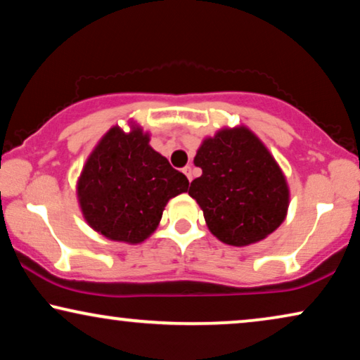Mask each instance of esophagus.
<instances>
[{
	"label": "esophagus",
	"instance_id": "1",
	"mask_svg": "<svg viewBox=\"0 0 360 360\" xmlns=\"http://www.w3.org/2000/svg\"><path fill=\"white\" fill-rule=\"evenodd\" d=\"M183 172H184L186 176H188V179H189V181H193V167H191V166H186L184 169H183Z\"/></svg>",
	"mask_w": 360,
	"mask_h": 360
}]
</instances>
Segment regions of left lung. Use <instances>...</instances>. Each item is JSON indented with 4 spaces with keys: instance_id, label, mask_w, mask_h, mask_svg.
I'll return each mask as SVG.
<instances>
[{
    "instance_id": "left-lung-1",
    "label": "left lung",
    "mask_w": 360,
    "mask_h": 360,
    "mask_svg": "<svg viewBox=\"0 0 360 360\" xmlns=\"http://www.w3.org/2000/svg\"><path fill=\"white\" fill-rule=\"evenodd\" d=\"M194 165L202 169V176L191 183L189 195L198 200L209 230L219 240L250 245L285 220V176L250 130H222L207 138Z\"/></svg>"
}]
</instances>
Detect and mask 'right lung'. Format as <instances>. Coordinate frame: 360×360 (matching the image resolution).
<instances>
[{
	"mask_svg": "<svg viewBox=\"0 0 360 360\" xmlns=\"http://www.w3.org/2000/svg\"><path fill=\"white\" fill-rule=\"evenodd\" d=\"M140 128H112L85 162L79 200L90 227L107 238L140 243L160 224L167 200L189 181L148 145Z\"/></svg>",
	"mask_w": 360,
	"mask_h": 360,
	"instance_id": "1",
	"label": "right lung"
}]
</instances>
